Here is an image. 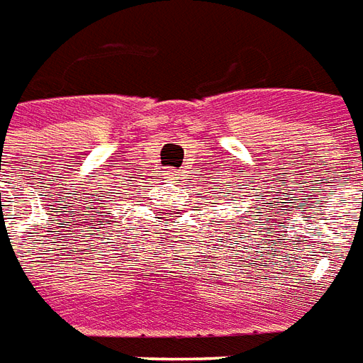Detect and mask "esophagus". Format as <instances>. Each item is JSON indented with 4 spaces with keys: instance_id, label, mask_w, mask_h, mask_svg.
<instances>
[{
    "instance_id": "obj_1",
    "label": "esophagus",
    "mask_w": 363,
    "mask_h": 363,
    "mask_svg": "<svg viewBox=\"0 0 363 363\" xmlns=\"http://www.w3.org/2000/svg\"><path fill=\"white\" fill-rule=\"evenodd\" d=\"M166 176L172 177V179H177V177H179V172H174V169H168V172H166Z\"/></svg>"
}]
</instances>
